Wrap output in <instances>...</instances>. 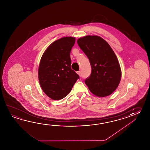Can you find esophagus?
I'll return each instance as SVG.
<instances>
[{
	"label": "esophagus",
	"mask_w": 150,
	"mask_h": 150,
	"mask_svg": "<svg viewBox=\"0 0 150 150\" xmlns=\"http://www.w3.org/2000/svg\"><path fill=\"white\" fill-rule=\"evenodd\" d=\"M76 73H77V74L79 75V76H81V72L80 71H78V72H76Z\"/></svg>",
	"instance_id": "esophagus-1"
}]
</instances>
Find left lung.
<instances>
[{
	"label": "left lung",
	"mask_w": 150,
	"mask_h": 150,
	"mask_svg": "<svg viewBox=\"0 0 150 150\" xmlns=\"http://www.w3.org/2000/svg\"><path fill=\"white\" fill-rule=\"evenodd\" d=\"M77 43L89 59L92 72L85 80L95 96H109L117 88L121 70L117 58L110 46L99 36L87 35L78 38Z\"/></svg>",
	"instance_id": "left-lung-1"
}]
</instances>
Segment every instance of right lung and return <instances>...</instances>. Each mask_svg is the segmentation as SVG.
<instances>
[{
	"label": "right lung",
	"instance_id": "right-lung-1",
	"mask_svg": "<svg viewBox=\"0 0 150 150\" xmlns=\"http://www.w3.org/2000/svg\"><path fill=\"white\" fill-rule=\"evenodd\" d=\"M76 39L64 37L52 43L42 56L38 75L45 94L58 100L70 92L79 76L71 68L70 52Z\"/></svg>",
	"mask_w": 150,
	"mask_h": 150
}]
</instances>
